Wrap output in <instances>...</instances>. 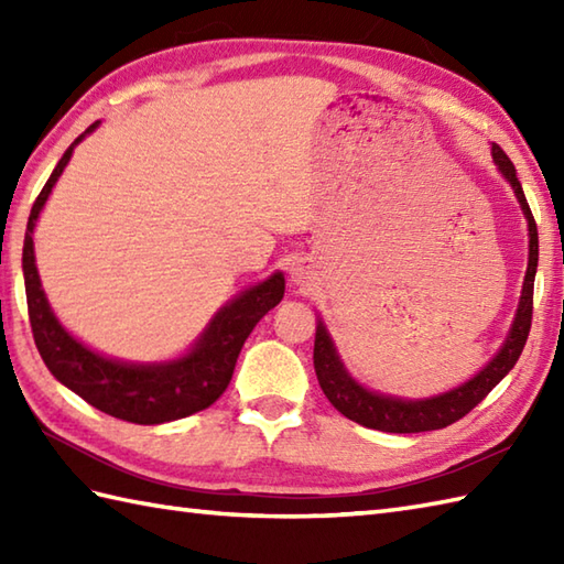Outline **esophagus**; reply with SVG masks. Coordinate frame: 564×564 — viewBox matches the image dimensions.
<instances>
[{
  "mask_svg": "<svg viewBox=\"0 0 564 564\" xmlns=\"http://www.w3.org/2000/svg\"><path fill=\"white\" fill-rule=\"evenodd\" d=\"M307 279H310L307 267H303V263H295V267H293V281L295 283H307Z\"/></svg>",
  "mask_w": 564,
  "mask_h": 564,
  "instance_id": "obj_1",
  "label": "esophagus"
}]
</instances>
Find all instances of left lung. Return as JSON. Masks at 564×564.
<instances>
[{"label":"left lung","instance_id":"left-lung-1","mask_svg":"<svg viewBox=\"0 0 564 564\" xmlns=\"http://www.w3.org/2000/svg\"><path fill=\"white\" fill-rule=\"evenodd\" d=\"M492 158L501 174L507 176L511 184L513 194H517L525 220H529V269H525L523 279V291H521V303L517 319H513L509 337L501 346V351L489 361L480 373L473 380H467L465 386L455 388L446 394H438V398L431 400H398V398H386V394H376L366 388L358 386L351 376L346 373L337 351H334L332 339L327 329L317 325L315 334V373L319 380L322 392L327 394V400L334 404V410H339L346 419L351 422L388 431V434H419V431H434V429H446L453 422H458L467 412L475 410L480 404L497 382L505 378L509 370L517 366L519 356L529 339L531 332V319H533V281H535V267H538V227L533 220V213L529 208V200L523 196L521 182L517 176V166L507 158V152L499 145L492 148Z\"/></svg>","mask_w":564,"mask_h":564}]
</instances>
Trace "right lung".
Listing matches in <instances>:
<instances>
[{
	"label": "right lung",
	"instance_id": "1",
	"mask_svg": "<svg viewBox=\"0 0 564 564\" xmlns=\"http://www.w3.org/2000/svg\"><path fill=\"white\" fill-rule=\"evenodd\" d=\"M94 128H97V123L89 126L87 133H91ZM84 135H79L65 150L63 160L57 162L51 178L35 198L29 215L26 237H23V281H26L29 319L35 346H39L47 370L63 386L77 392L84 402L116 419H123V422L150 426L196 414L210 406L230 386L237 356L242 351L251 329L257 327V322L271 307L283 301V275L273 273L271 279L235 297L230 305H225L210 322V327L203 332L194 351L174 364H118L72 339L51 313V305H47L41 289L33 257V227L43 203L47 200V194H51L57 176L63 174L65 164L69 162L72 150Z\"/></svg>",
	"mask_w": 564,
	"mask_h": 564
}]
</instances>
